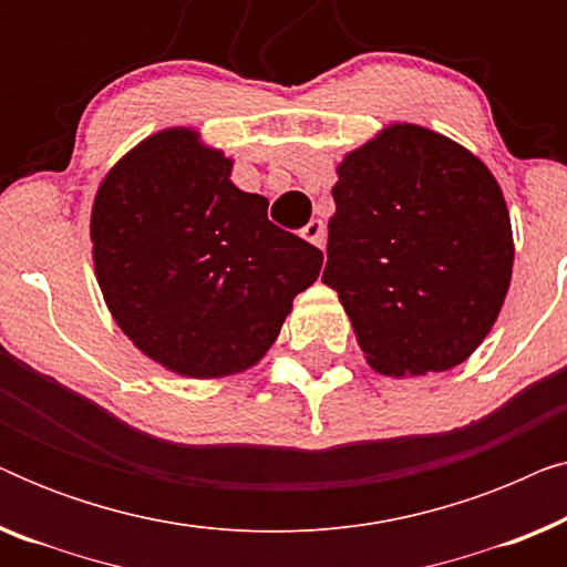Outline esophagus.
I'll list each match as a JSON object with an SVG mask.
<instances>
[{
	"instance_id": "obj_1",
	"label": "esophagus",
	"mask_w": 567,
	"mask_h": 567,
	"mask_svg": "<svg viewBox=\"0 0 567 567\" xmlns=\"http://www.w3.org/2000/svg\"><path fill=\"white\" fill-rule=\"evenodd\" d=\"M301 237H305L307 243L317 245V247H324V237H328V229H324V224L320 219H312L305 229H301Z\"/></svg>"
}]
</instances>
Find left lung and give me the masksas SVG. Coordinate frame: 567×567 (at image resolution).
<instances>
[{
  "instance_id": "1",
  "label": "left lung",
  "mask_w": 567,
  "mask_h": 567,
  "mask_svg": "<svg viewBox=\"0 0 567 567\" xmlns=\"http://www.w3.org/2000/svg\"><path fill=\"white\" fill-rule=\"evenodd\" d=\"M322 281L338 291L382 374L462 363L491 332L511 284L506 200L452 138L402 123L338 167Z\"/></svg>"
}]
</instances>
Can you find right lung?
Masks as SVG:
<instances>
[{
    "label": "right lung",
    "instance_id": "add662e5",
    "mask_svg": "<svg viewBox=\"0 0 567 567\" xmlns=\"http://www.w3.org/2000/svg\"><path fill=\"white\" fill-rule=\"evenodd\" d=\"M231 162L188 128L128 152L92 206V258L118 328L183 377L260 361L322 252L268 219V198L229 181Z\"/></svg>",
    "mask_w": 567,
    "mask_h": 567
}]
</instances>
